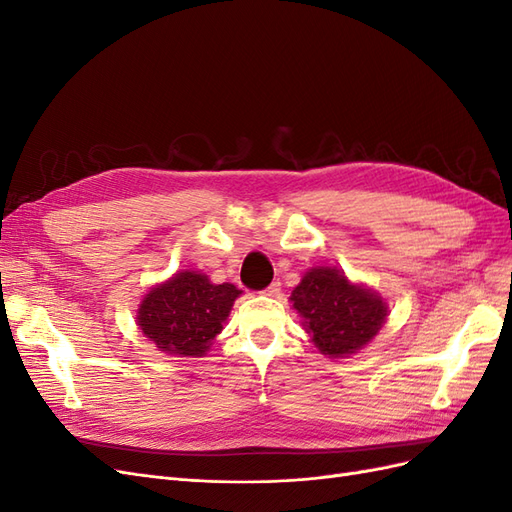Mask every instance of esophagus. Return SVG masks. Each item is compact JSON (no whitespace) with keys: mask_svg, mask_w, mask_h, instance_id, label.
I'll return each mask as SVG.
<instances>
[{"mask_svg":"<svg viewBox=\"0 0 512 512\" xmlns=\"http://www.w3.org/2000/svg\"><path fill=\"white\" fill-rule=\"evenodd\" d=\"M280 290H282V284L280 282H273L269 288L262 290V294H267V297H277V294H280Z\"/></svg>","mask_w":512,"mask_h":512,"instance_id":"34e87169","label":"esophagus"}]
</instances>
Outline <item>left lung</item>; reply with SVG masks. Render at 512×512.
Here are the masks:
<instances>
[{
  "label": "left lung",
  "instance_id": "obj_1",
  "mask_svg": "<svg viewBox=\"0 0 512 512\" xmlns=\"http://www.w3.org/2000/svg\"><path fill=\"white\" fill-rule=\"evenodd\" d=\"M316 348L339 359L365 348L386 322V301L335 267L309 269L290 294Z\"/></svg>",
  "mask_w": 512,
  "mask_h": 512
}]
</instances>
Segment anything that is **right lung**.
I'll return each instance as SVG.
<instances>
[{
    "label": "right lung",
    "instance_id": "obj_1",
    "mask_svg": "<svg viewBox=\"0 0 512 512\" xmlns=\"http://www.w3.org/2000/svg\"><path fill=\"white\" fill-rule=\"evenodd\" d=\"M239 294L237 286L213 284L205 273L179 271L145 294L136 324L166 354L203 356Z\"/></svg>",
    "mask_w": 512,
    "mask_h": 512
}]
</instances>
